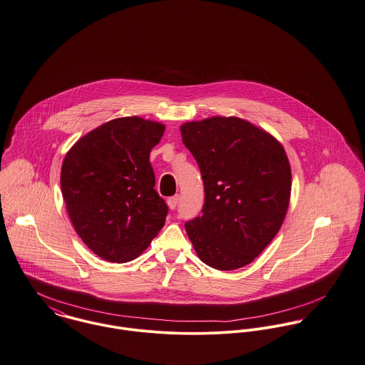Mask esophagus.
I'll return each instance as SVG.
<instances>
[{"label":"esophagus","instance_id":"esophagus-1","mask_svg":"<svg viewBox=\"0 0 365 365\" xmlns=\"http://www.w3.org/2000/svg\"><path fill=\"white\" fill-rule=\"evenodd\" d=\"M179 195H176V196H172V197H169L168 199V205H169V208L170 210H175L176 207H178V202H179Z\"/></svg>","mask_w":365,"mask_h":365}]
</instances>
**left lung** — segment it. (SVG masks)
<instances>
[{
	"label": "left lung",
	"instance_id": "8db88e82",
	"mask_svg": "<svg viewBox=\"0 0 365 365\" xmlns=\"http://www.w3.org/2000/svg\"><path fill=\"white\" fill-rule=\"evenodd\" d=\"M204 182L202 217L185 224L202 263L235 270L253 262L283 225L291 168L283 145L240 118L214 116L180 127Z\"/></svg>",
	"mask_w": 365,
	"mask_h": 365
}]
</instances>
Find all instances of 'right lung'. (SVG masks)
<instances>
[{
	"instance_id": "right-lung-1",
	"label": "right lung",
	"mask_w": 365,
	"mask_h": 365,
	"mask_svg": "<svg viewBox=\"0 0 365 365\" xmlns=\"http://www.w3.org/2000/svg\"><path fill=\"white\" fill-rule=\"evenodd\" d=\"M165 125L137 116L105 123L80 138L61 166V193L83 243L125 263L158 235L168 205L154 189L150 153Z\"/></svg>"
}]
</instances>
